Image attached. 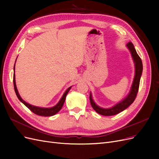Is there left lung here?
I'll use <instances>...</instances> for the list:
<instances>
[{"label": "left lung", "mask_w": 159, "mask_h": 159, "mask_svg": "<svg viewBox=\"0 0 159 159\" xmlns=\"http://www.w3.org/2000/svg\"><path fill=\"white\" fill-rule=\"evenodd\" d=\"M127 46L128 47V48L131 53L132 57L134 61V65H135V75H134L133 83L131 91H130V93L127 95V97L125 99H123L122 102L119 103L118 104L115 105V106L112 107H111L109 109H103L98 106L93 102L92 98H91V94L90 93L89 95L90 103L93 109L96 112L102 115H104V116H111V115H117L120 112L123 111L127 109L129 105H131L133 103L134 99H135L137 97L139 88V84H140L141 76L143 71L142 60L141 59V57L137 54L136 50L134 49V46L131 42H129Z\"/></svg>", "instance_id": "8db88e82"}]
</instances>
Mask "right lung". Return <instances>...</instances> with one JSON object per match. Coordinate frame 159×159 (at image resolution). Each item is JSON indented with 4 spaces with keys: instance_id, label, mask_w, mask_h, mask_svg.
Instances as JSON below:
<instances>
[{
    "instance_id": "add662e5",
    "label": "right lung",
    "mask_w": 159,
    "mask_h": 159,
    "mask_svg": "<svg viewBox=\"0 0 159 159\" xmlns=\"http://www.w3.org/2000/svg\"><path fill=\"white\" fill-rule=\"evenodd\" d=\"M14 70H15V64H14ZM13 84H14V91H15V93L16 94V96L18 97V99L20 100L24 105H25L26 106L34 113H35L36 115H40V116H44V117L52 116V115H54L55 114H56L57 112L59 111L61 109V107H63V105H64V102L66 100V95H67V94H68V93L69 92V91L70 90V89L71 88V87H70L68 89L65 91V93H64L63 96H62V98L60 100L58 103H57L56 105H55L54 107H51V108H42V107H38L34 106V105H32L29 103H27L21 98L20 95H19V93L18 92V90H17L16 86L15 74H14V73L13 75Z\"/></svg>"
}]
</instances>
